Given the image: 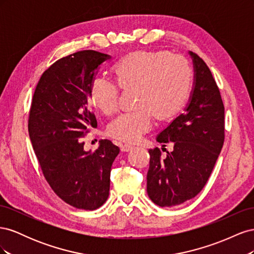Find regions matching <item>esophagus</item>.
<instances>
[{
    "label": "esophagus",
    "mask_w": 254,
    "mask_h": 254,
    "mask_svg": "<svg viewBox=\"0 0 254 254\" xmlns=\"http://www.w3.org/2000/svg\"><path fill=\"white\" fill-rule=\"evenodd\" d=\"M134 147L132 145H130V144H122V146H121V150L122 151H130V150H132Z\"/></svg>",
    "instance_id": "esophagus-1"
}]
</instances>
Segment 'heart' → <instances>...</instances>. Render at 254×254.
<instances>
[{"label": "heart", "instance_id": "1", "mask_svg": "<svg viewBox=\"0 0 254 254\" xmlns=\"http://www.w3.org/2000/svg\"><path fill=\"white\" fill-rule=\"evenodd\" d=\"M123 88H137L135 110L119 114L108 126L110 135L134 143L153 125V112L167 117L178 111L187 101L191 84V67L178 54L136 52L120 60L114 67ZM97 76L91 83V102L105 114L118 109L120 87Z\"/></svg>", "mask_w": 254, "mask_h": 254}]
</instances>
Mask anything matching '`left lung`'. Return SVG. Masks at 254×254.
<instances>
[{
  "instance_id": "8db88e82",
  "label": "left lung",
  "mask_w": 254,
  "mask_h": 254,
  "mask_svg": "<svg viewBox=\"0 0 254 254\" xmlns=\"http://www.w3.org/2000/svg\"><path fill=\"white\" fill-rule=\"evenodd\" d=\"M194 82L183 112L160 131L159 143L173 142L161 156L149 149L147 194L159 206H174L194 198L213 171L225 139V107L216 82L204 61L189 52ZM165 146V145H163Z\"/></svg>"
}]
</instances>
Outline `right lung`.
I'll return each instance as SVG.
<instances>
[{
	"label": "right lung",
	"instance_id": "add662e5",
	"mask_svg": "<svg viewBox=\"0 0 254 254\" xmlns=\"http://www.w3.org/2000/svg\"><path fill=\"white\" fill-rule=\"evenodd\" d=\"M110 55L81 51L56 61L35 90L28 133L42 173L53 190L70 205L95 210L109 196L110 172L120 148L101 140L86 150L82 136L95 128L89 110L90 88Z\"/></svg>",
	"mask_w": 254,
	"mask_h": 254
}]
</instances>
